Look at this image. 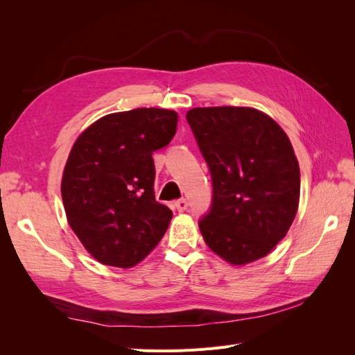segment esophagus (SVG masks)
<instances>
[{
    "mask_svg": "<svg viewBox=\"0 0 355 355\" xmlns=\"http://www.w3.org/2000/svg\"><path fill=\"white\" fill-rule=\"evenodd\" d=\"M175 206H176L178 211H185L188 209V201L187 200H179V201H176Z\"/></svg>",
    "mask_w": 355,
    "mask_h": 355,
    "instance_id": "34e87169",
    "label": "esophagus"
}]
</instances>
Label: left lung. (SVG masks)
<instances>
[{
    "mask_svg": "<svg viewBox=\"0 0 355 355\" xmlns=\"http://www.w3.org/2000/svg\"><path fill=\"white\" fill-rule=\"evenodd\" d=\"M213 182L198 227L210 250L235 266L265 257L292 227L300 171L293 146L272 118L249 106L187 114Z\"/></svg>",
    "mask_w": 355,
    "mask_h": 355,
    "instance_id": "left-lung-1",
    "label": "left lung"
}]
</instances>
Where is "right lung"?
Here are the masks:
<instances>
[{"label":"right lung","instance_id":"right-lung-1","mask_svg":"<svg viewBox=\"0 0 355 355\" xmlns=\"http://www.w3.org/2000/svg\"><path fill=\"white\" fill-rule=\"evenodd\" d=\"M176 125L170 110L114 112L72 145L62 201L69 227L98 262L132 268L163 239L173 213L155 200L153 153L170 144Z\"/></svg>","mask_w":355,"mask_h":355}]
</instances>
